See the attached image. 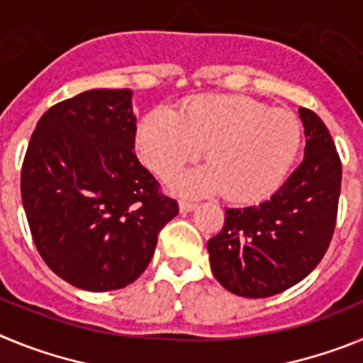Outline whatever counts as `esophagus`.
Returning a JSON list of instances; mask_svg holds the SVG:
<instances>
[{
    "mask_svg": "<svg viewBox=\"0 0 363 363\" xmlns=\"http://www.w3.org/2000/svg\"><path fill=\"white\" fill-rule=\"evenodd\" d=\"M194 209H196V203H192V201H185V200L179 201V211H182V213H191V211H194Z\"/></svg>",
    "mask_w": 363,
    "mask_h": 363,
    "instance_id": "34e87169",
    "label": "esophagus"
}]
</instances>
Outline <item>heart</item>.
I'll return each mask as SVG.
<instances>
[{
  "mask_svg": "<svg viewBox=\"0 0 363 363\" xmlns=\"http://www.w3.org/2000/svg\"><path fill=\"white\" fill-rule=\"evenodd\" d=\"M301 145L293 112L271 108L247 96H198L179 108L156 107L142 120L136 149L165 176L200 156L207 165L172 174L167 185L184 196L223 191L236 203H256L277 191Z\"/></svg>",
  "mask_w": 363,
  "mask_h": 363,
  "instance_id": "heart-1",
  "label": "heart"
}]
</instances>
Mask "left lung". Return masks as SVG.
Here are the masks:
<instances>
[{
	"label": "left lung",
	"instance_id": "obj_1",
	"mask_svg": "<svg viewBox=\"0 0 363 363\" xmlns=\"http://www.w3.org/2000/svg\"><path fill=\"white\" fill-rule=\"evenodd\" d=\"M306 152L269 200L225 209L223 229L207 242L211 269L227 291L267 298L296 285L320 264L338 213L342 162L325 123L298 108Z\"/></svg>",
	"mask_w": 363,
	"mask_h": 363
}]
</instances>
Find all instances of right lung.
Returning a JSON list of instances; mask_svg holds the SVG:
<instances>
[{
    "label": "right lung",
    "mask_w": 363,
    "mask_h": 363,
    "mask_svg": "<svg viewBox=\"0 0 363 363\" xmlns=\"http://www.w3.org/2000/svg\"><path fill=\"white\" fill-rule=\"evenodd\" d=\"M133 91L92 89L45 112L32 133L21 200L38 252L57 277L104 293L133 284L178 214L134 154Z\"/></svg>",
    "instance_id": "add662e5"
}]
</instances>
